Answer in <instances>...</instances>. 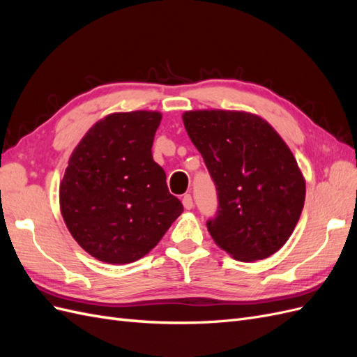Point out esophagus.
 <instances>
[{
    "label": "esophagus",
    "mask_w": 357,
    "mask_h": 357,
    "mask_svg": "<svg viewBox=\"0 0 357 357\" xmlns=\"http://www.w3.org/2000/svg\"><path fill=\"white\" fill-rule=\"evenodd\" d=\"M183 207H185L186 210H192L193 208V199H192V197L189 195V193H188V195H185V197H183Z\"/></svg>",
    "instance_id": "obj_1"
}]
</instances>
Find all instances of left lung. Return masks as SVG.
I'll list each match as a JSON object with an SVG mask.
<instances>
[{"instance_id":"left-lung-1","label":"left lung","mask_w":357,"mask_h":357,"mask_svg":"<svg viewBox=\"0 0 357 357\" xmlns=\"http://www.w3.org/2000/svg\"><path fill=\"white\" fill-rule=\"evenodd\" d=\"M183 122L218 190V213L207 220L215 244L241 262L274 255L305 201V180L290 149L250 113L186 112Z\"/></svg>"}]
</instances>
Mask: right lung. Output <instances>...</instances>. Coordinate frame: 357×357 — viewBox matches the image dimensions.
Instances as JSON below:
<instances>
[{"instance_id":"add662e5","label":"right lung","mask_w":357,"mask_h":357,"mask_svg":"<svg viewBox=\"0 0 357 357\" xmlns=\"http://www.w3.org/2000/svg\"><path fill=\"white\" fill-rule=\"evenodd\" d=\"M158 112L114 113L96 122L74 149L59 188L73 238L105 264L147 255L183 211L152 156Z\"/></svg>"}]
</instances>
